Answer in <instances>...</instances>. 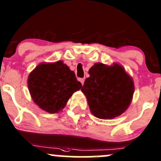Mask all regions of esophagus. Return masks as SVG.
Segmentation results:
<instances>
[{
	"label": "esophagus",
	"instance_id": "esophagus-1",
	"mask_svg": "<svg viewBox=\"0 0 161 161\" xmlns=\"http://www.w3.org/2000/svg\"><path fill=\"white\" fill-rule=\"evenodd\" d=\"M79 82H80L81 83H82V86H83V85H84V82H85V79H82V78L79 79Z\"/></svg>",
	"mask_w": 161,
	"mask_h": 161
}]
</instances>
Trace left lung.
Here are the masks:
<instances>
[{"instance_id": "obj_1", "label": "left lung", "mask_w": 161, "mask_h": 161, "mask_svg": "<svg viewBox=\"0 0 161 161\" xmlns=\"http://www.w3.org/2000/svg\"><path fill=\"white\" fill-rule=\"evenodd\" d=\"M82 92L91 112L100 119H113L128 108L134 93L132 79L121 66L96 64L88 71Z\"/></svg>"}]
</instances>
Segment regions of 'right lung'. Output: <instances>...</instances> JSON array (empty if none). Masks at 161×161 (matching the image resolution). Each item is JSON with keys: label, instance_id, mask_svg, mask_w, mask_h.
<instances>
[{"label": "right lung", "instance_id": "right-lung-1", "mask_svg": "<svg viewBox=\"0 0 161 161\" xmlns=\"http://www.w3.org/2000/svg\"><path fill=\"white\" fill-rule=\"evenodd\" d=\"M28 87L34 102L42 110L54 114L64 109L72 95L82 88V83L60 60L39 64L29 74Z\"/></svg>", "mask_w": 161, "mask_h": 161}]
</instances>
